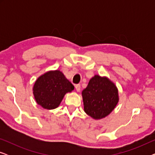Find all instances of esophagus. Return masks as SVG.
<instances>
[{"mask_svg":"<svg viewBox=\"0 0 155 155\" xmlns=\"http://www.w3.org/2000/svg\"><path fill=\"white\" fill-rule=\"evenodd\" d=\"M80 84H76L75 85V90H76V91H77V92H80Z\"/></svg>","mask_w":155,"mask_h":155,"instance_id":"1","label":"esophagus"}]
</instances>
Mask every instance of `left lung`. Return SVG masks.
Segmentation results:
<instances>
[{
    "instance_id": "left-lung-1",
    "label": "left lung",
    "mask_w": 155,
    "mask_h": 155,
    "mask_svg": "<svg viewBox=\"0 0 155 155\" xmlns=\"http://www.w3.org/2000/svg\"><path fill=\"white\" fill-rule=\"evenodd\" d=\"M84 111L96 120L105 118L119 100L117 87L107 77L95 75L82 92Z\"/></svg>"
}]
</instances>
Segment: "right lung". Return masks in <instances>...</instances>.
Here are the masks:
<instances>
[{
    "label": "right lung",
    "mask_w": 155,
    "mask_h": 155,
    "mask_svg": "<svg viewBox=\"0 0 155 155\" xmlns=\"http://www.w3.org/2000/svg\"><path fill=\"white\" fill-rule=\"evenodd\" d=\"M74 86L59 70L50 71L39 76L33 87V94L38 104L45 109H54L60 105L65 94Z\"/></svg>",
    "instance_id": "obj_1"
}]
</instances>
